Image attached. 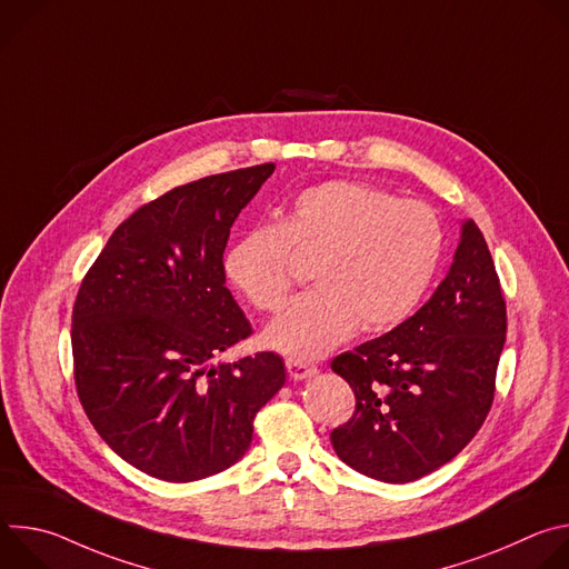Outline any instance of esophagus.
<instances>
[{
	"label": "esophagus",
	"mask_w": 569,
	"mask_h": 569,
	"mask_svg": "<svg viewBox=\"0 0 569 569\" xmlns=\"http://www.w3.org/2000/svg\"><path fill=\"white\" fill-rule=\"evenodd\" d=\"M286 369H288V376L295 378V380H306L310 376L317 373V367L315 365H308L303 360H295V358H288L286 360Z\"/></svg>",
	"instance_id": "esophagus-1"
}]
</instances>
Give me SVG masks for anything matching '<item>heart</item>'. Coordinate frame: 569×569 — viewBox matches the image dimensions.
<instances>
[{"label":"heart","mask_w":569,"mask_h":569,"mask_svg":"<svg viewBox=\"0 0 569 569\" xmlns=\"http://www.w3.org/2000/svg\"><path fill=\"white\" fill-rule=\"evenodd\" d=\"M432 209L356 182H323L295 196L281 222H263L224 254L229 281L261 310H277L292 281V250L315 257V288L268 323L263 342L310 360L356 327L380 331L408 317L426 295L439 259Z\"/></svg>","instance_id":"heart-1"}]
</instances>
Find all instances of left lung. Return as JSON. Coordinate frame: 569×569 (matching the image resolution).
<instances>
[{
    "mask_svg": "<svg viewBox=\"0 0 569 569\" xmlns=\"http://www.w3.org/2000/svg\"><path fill=\"white\" fill-rule=\"evenodd\" d=\"M505 340L507 306L489 246L463 220L435 295L389 333L331 362L356 393L353 417L331 432L338 457L387 483L448 463L491 410Z\"/></svg>",
    "mask_w": 569,
    "mask_h": 569,
    "instance_id": "8db88e82",
    "label": "left lung"
}]
</instances>
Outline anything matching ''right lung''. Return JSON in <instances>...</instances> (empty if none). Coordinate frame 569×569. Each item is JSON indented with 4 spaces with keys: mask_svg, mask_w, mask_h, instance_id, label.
Here are the masks:
<instances>
[{
    "mask_svg": "<svg viewBox=\"0 0 569 569\" xmlns=\"http://www.w3.org/2000/svg\"><path fill=\"white\" fill-rule=\"evenodd\" d=\"M274 173L238 169L139 207L80 283L71 317L73 378L101 439L164 481H196L236 463L257 412L283 387L263 351L213 362L252 333L224 286L233 220Z\"/></svg>",
    "mask_w": 569,
    "mask_h": 569,
    "instance_id": "1",
    "label": "right lung"
}]
</instances>
